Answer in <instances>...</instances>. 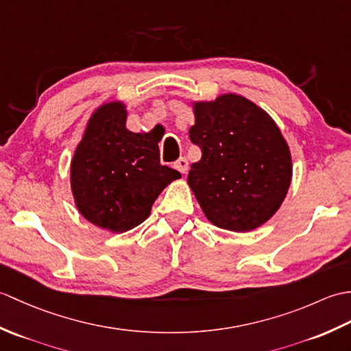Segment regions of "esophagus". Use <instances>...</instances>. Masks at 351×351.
<instances>
[{"mask_svg":"<svg viewBox=\"0 0 351 351\" xmlns=\"http://www.w3.org/2000/svg\"><path fill=\"white\" fill-rule=\"evenodd\" d=\"M173 167L176 170H180L182 175H185V173H187V170H189V160L184 158V156H182V158H180V160L173 162Z\"/></svg>","mask_w":351,"mask_h":351,"instance_id":"esophagus-1","label":"esophagus"}]
</instances>
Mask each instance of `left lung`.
<instances>
[{
    "label": "left lung",
    "mask_w": 351,
    "mask_h": 351,
    "mask_svg": "<svg viewBox=\"0 0 351 351\" xmlns=\"http://www.w3.org/2000/svg\"><path fill=\"white\" fill-rule=\"evenodd\" d=\"M190 140L202 149L189 187L214 226L249 232L279 210L293 180V158L273 117L238 93L193 101Z\"/></svg>",
    "instance_id": "obj_1"
}]
</instances>
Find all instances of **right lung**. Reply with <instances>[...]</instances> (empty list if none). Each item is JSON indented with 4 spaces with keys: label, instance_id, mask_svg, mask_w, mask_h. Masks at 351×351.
<instances>
[{
    "label": "right lung",
    "instance_id": "add662e5",
    "mask_svg": "<svg viewBox=\"0 0 351 351\" xmlns=\"http://www.w3.org/2000/svg\"><path fill=\"white\" fill-rule=\"evenodd\" d=\"M122 101L104 102L88 117L71 161V191L78 213L92 225L123 234L143 223L152 205L181 173L160 164L154 131L126 128Z\"/></svg>",
    "mask_w": 351,
    "mask_h": 351
}]
</instances>
